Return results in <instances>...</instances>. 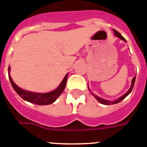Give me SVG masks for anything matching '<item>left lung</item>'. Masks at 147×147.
Wrapping results in <instances>:
<instances>
[{
  "instance_id": "1",
  "label": "left lung",
  "mask_w": 147,
  "mask_h": 147,
  "mask_svg": "<svg viewBox=\"0 0 147 147\" xmlns=\"http://www.w3.org/2000/svg\"><path fill=\"white\" fill-rule=\"evenodd\" d=\"M113 31H114V33H115V35H116L117 37H118L119 38H121V40H124V41H126V40H125V38H123L122 35L120 34L119 32H118V31H116V30H115V29H113ZM135 77H134L133 78H132V85H131V87H130V89H129L128 92H127L126 94H124V95H123V96H121V98H119L117 100H115V101H110V100H104V99H103V98H100L99 97L96 96V95H95L93 93H92V95H94V97H95V98H96L97 100H98V101L100 102V104H104V105H111V104H118V103H119V102H121V100H123V99H124L127 96V95L129 94L131 92H132V89H133V86H134V84H135Z\"/></svg>"
}]
</instances>
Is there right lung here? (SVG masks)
Masks as SVG:
<instances>
[{
    "label": "right lung",
    "instance_id": "1",
    "mask_svg": "<svg viewBox=\"0 0 147 147\" xmlns=\"http://www.w3.org/2000/svg\"><path fill=\"white\" fill-rule=\"evenodd\" d=\"M67 76H68V74H66L62 82L59 85V86L54 91L49 93H35L26 91V90H24V89L19 88L13 82V81L12 80V78H11L9 73V78L10 82H11V84H12V87L14 88L15 92L24 100L30 102V103H32V104H37V105H48V104H52L59 97V95L62 93L63 89L66 87Z\"/></svg>",
    "mask_w": 147,
    "mask_h": 147
}]
</instances>
